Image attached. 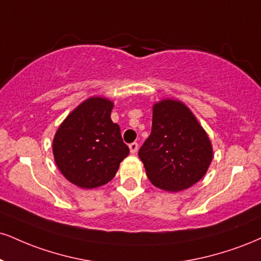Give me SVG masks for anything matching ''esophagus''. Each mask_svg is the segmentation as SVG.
<instances>
[{"mask_svg":"<svg viewBox=\"0 0 261 261\" xmlns=\"http://www.w3.org/2000/svg\"><path fill=\"white\" fill-rule=\"evenodd\" d=\"M128 147H130V152L133 153V154H135V153L137 152V149H139V144H137L136 142H133Z\"/></svg>","mask_w":261,"mask_h":261,"instance_id":"34e87169","label":"esophagus"}]
</instances>
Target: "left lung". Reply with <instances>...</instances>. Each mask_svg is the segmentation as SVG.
I'll use <instances>...</instances> for the list:
<instances>
[{"label":"left lung","mask_w":261,"mask_h":261,"mask_svg":"<svg viewBox=\"0 0 261 261\" xmlns=\"http://www.w3.org/2000/svg\"><path fill=\"white\" fill-rule=\"evenodd\" d=\"M213 146L184 102L165 98L153 106L152 133L139 150L147 177L161 190H187L208 171Z\"/></svg>","instance_id":"left-lung-1"}]
</instances>
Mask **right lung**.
Returning a JSON list of instances; mask_svg holds the SVG:
<instances>
[{"instance_id": "1", "label": "right lung", "mask_w": 261, "mask_h": 261, "mask_svg": "<svg viewBox=\"0 0 261 261\" xmlns=\"http://www.w3.org/2000/svg\"><path fill=\"white\" fill-rule=\"evenodd\" d=\"M113 107L111 99L90 97L59 125L52 144L55 162L75 186L90 190L108 184L130 153L111 119Z\"/></svg>"}]
</instances>
